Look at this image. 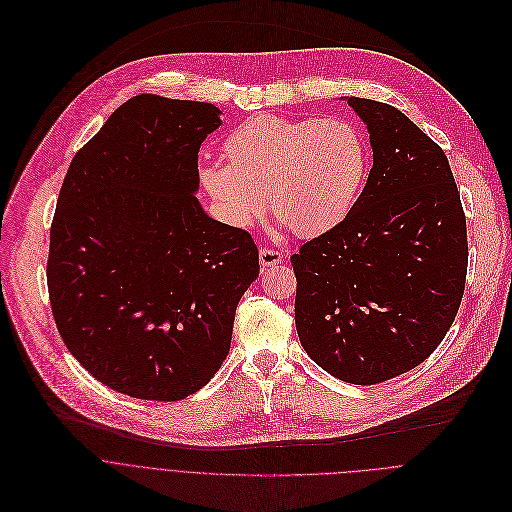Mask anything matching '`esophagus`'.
Returning a JSON list of instances; mask_svg holds the SVG:
<instances>
[{"mask_svg":"<svg viewBox=\"0 0 512 512\" xmlns=\"http://www.w3.org/2000/svg\"><path fill=\"white\" fill-rule=\"evenodd\" d=\"M260 264H262V268H270V266H276V264H280L282 262V258H284V254L280 252V250H274V248H260Z\"/></svg>","mask_w":512,"mask_h":512,"instance_id":"34e87169","label":"esophagus"}]
</instances>
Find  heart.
<instances>
[{
  "label": "heart",
  "mask_w": 512,
  "mask_h": 512,
  "mask_svg": "<svg viewBox=\"0 0 512 512\" xmlns=\"http://www.w3.org/2000/svg\"><path fill=\"white\" fill-rule=\"evenodd\" d=\"M228 165L201 169L222 216L250 226L268 206L296 236L315 238L351 212L367 173L363 135L343 119L256 115L222 145Z\"/></svg>",
  "instance_id": "heart-1"
}]
</instances>
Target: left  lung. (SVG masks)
<instances>
[{"label":"left lung","instance_id":"left-lung-1","mask_svg":"<svg viewBox=\"0 0 512 512\" xmlns=\"http://www.w3.org/2000/svg\"><path fill=\"white\" fill-rule=\"evenodd\" d=\"M349 105L367 123L373 167L347 218L290 256L294 319L317 365L373 385L444 341L464 296L468 236L442 147L385 102Z\"/></svg>","mask_w":512,"mask_h":512}]
</instances>
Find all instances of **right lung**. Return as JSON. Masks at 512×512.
Instances as JSON below:
<instances>
[{
  "label": "right lung",
  "instance_id": "right-lung-1",
  "mask_svg": "<svg viewBox=\"0 0 512 512\" xmlns=\"http://www.w3.org/2000/svg\"><path fill=\"white\" fill-rule=\"evenodd\" d=\"M218 115L210 102L133 96L60 187L46 268L58 333L94 379L137 399L177 401L214 377L260 272L252 236L193 195Z\"/></svg>",
  "mask_w": 512,
  "mask_h": 512
}]
</instances>
